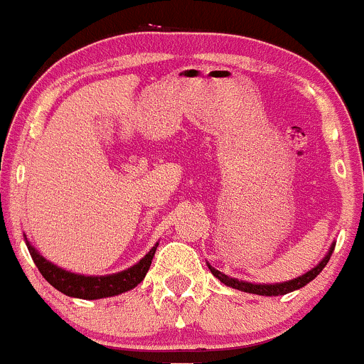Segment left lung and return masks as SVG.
<instances>
[{"mask_svg":"<svg viewBox=\"0 0 364 364\" xmlns=\"http://www.w3.org/2000/svg\"><path fill=\"white\" fill-rule=\"evenodd\" d=\"M332 250H334V245H332L331 250H328V254L325 255L323 259H321V262L316 266V268L309 269V272H307L306 275L296 277V279L288 280V282H282V284H250V282H243V280L232 279V277H227V275H225V273H221V272H218V269H214L213 266H209V269H210V273H213V275L216 277V279H220L221 282L225 284V286H230V288L240 289V291L254 293V295L279 296V295H286V293L295 291V289L304 288V286H306V284H309L311 280L314 279V277L320 275V272L325 268V266H327L328 259H331Z\"/></svg>","mask_w":364,"mask_h":364,"instance_id":"8db88e82","label":"left lung"}]
</instances>
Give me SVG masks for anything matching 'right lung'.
Returning <instances> with one entry per match:
<instances>
[{"mask_svg": "<svg viewBox=\"0 0 364 364\" xmlns=\"http://www.w3.org/2000/svg\"><path fill=\"white\" fill-rule=\"evenodd\" d=\"M26 247H28L30 255H32L33 262H36V266L39 268L41 275H43L55 289H58V291L64 293V295L68 296L85 300L105 299V296L119 295V293H124L128 291V289L136 288L137 284L146 277L151 264V259H154L155 250H157V245H155L137 264H134L132 268L124 269V272L114 273V275L107 277H84L76 275V273H69L65 272V269L58 268V266L51 264V262L46 261V259H44L30 243H26Z\"/></svg>", "mask_w": 364, "mask_h": 364, "instance_id": "1", "label": "right lung"}]
</instances>
